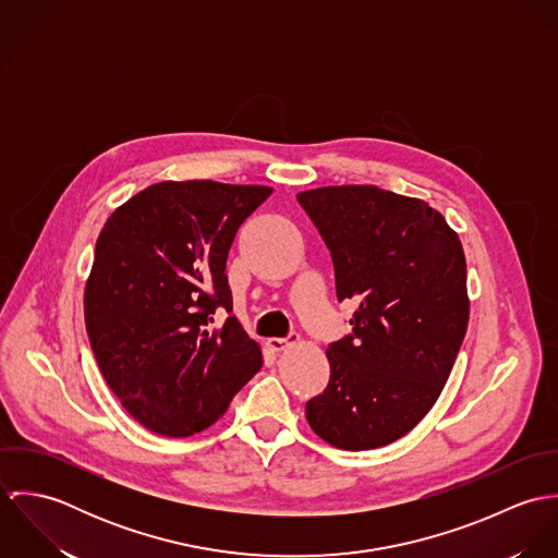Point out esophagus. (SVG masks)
Masks as SVG:
<instances>
[{"label":"esophagus","instance_id":"esophagus-1","mask_svg":"<svg viewBox=\"0 0 558 558\" xmlns=\"http://www.w3.org/2000/svg\"><path fill=\"white\" fill-rule=\"evenodd\" d=\"M299 341V332H290L288 337H270L266 343H268V348L270 350H275V352H281V350H286L288 345H292V343H296Z\"/></svg>","mask_w":558,"mask_h":558}]
</instances>
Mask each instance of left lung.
<instances>
[{
  "instance_id": "obj_1",
  "label": "left lung",
  "mask_w": 558,
  "mask_h": 558,
  "mask_svg": "<svg viewBox=\"0 0 558 558\" xmlns=\"http://www.w3.org/2000/svg\"><path fill=\"white\" fill-rule=\"evenodd\" d=\"M296 199L330 251L339 303H356L352 332L328 343L330 378L307 401V421L332 447H385L429 412L464 341L462 242L423 199L378 186Z\"/></svg>"
}]
</instances>
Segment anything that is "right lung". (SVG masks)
Wrapping results in <instances>:
<instances>
[{
    "mask_svg": "<svg viewBox=\"0 0 558 558\" xmlns=\"http://www.w3.org/2000/svg\"><path fill=\"white\" fill-rule=\"evenodd\" d=\"M270 193L159 182L120 206L96 240L83 303L89 345L111 391L150 432L184 438L210 427L259 372V345L232 316L226 262ZM219 306L229 318L213 329Z\"/></svg>",
    "mask_w": 558,
    "mask_h": 558,
    "instance_id": "obj_1",
    "label": "right lung"
}]
</instances>
